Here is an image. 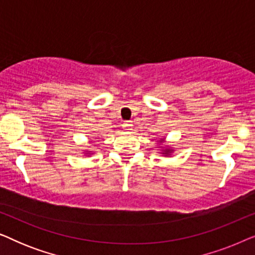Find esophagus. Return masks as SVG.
Here are the masks:
<instances>
[{
    "label": "esophagus",
    "mask_w": 255,
    "mask_h": 255,
    "mask_svg": "<svg viewBox=\"0 0 255 255\" xmlns=\"http://www.w3.org/2000/svg\"><path fill=\"white\" fill-rule=\"evenodd\" d=\"M132 127H133V125H132V122H130V121L124 122V123H123V128L125 131H128Z\"/></svg>",
    "instance_id": "1"
}]
</instances>
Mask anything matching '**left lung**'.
I'll use <instances>...</instances> for the list:
<instances>
[{"instance_id":"1","label":"left lung","mask_w":255,"mask_h":255,"mask_svg":"<svg viewBox=\"0 0 255 255\" xmlns=\"http://www.w3.org/2000/svg\"><path fill=\"white\" fill-rule=\"evenodd\" d=\"M165 137H162V138H160L159 139V146L156 148L159 149V153L160 154H161L162 156H170L174 153V147L173 146H169V145H163L165 144Z\"/></svg>"}]
</instances>
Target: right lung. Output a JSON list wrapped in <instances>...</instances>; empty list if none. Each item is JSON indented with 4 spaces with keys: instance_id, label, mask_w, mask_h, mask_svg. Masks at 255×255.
Instances as JSON below:
<instances>
[{
    "instance_id": "1",
    "label": "right lung",
    "mask_w": 255,
    "mask_h": 255,
    "mask_svg": "<svg viewBox=\"0 0 255 255\" xmlns=\"http://www.w3.org/2000/svg\"><path fill=\"white\" fill-rule=\"evenodd\" d=\"M83 154H85L86 156H90V155L95 154V152L90 151V149H85V151H83Z\"/></svg>"
}]
</instances>
